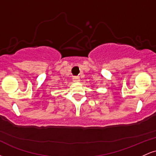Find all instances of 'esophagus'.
Segmentation results:
<instances>
[{
    "label": "esophagus",
    "instance_id": "esophagus-1",
    "mask_svg": "<svg viewBox=\"0 0 156 156\" xmlns=\"http://www.w3.org/2000/svg\"><path fill=\"white\" fill-rule=\"evenodd\" d=\"M73 80H74L75 82L79 81V77H78V76H73Z\"/></svg>",
    "mask_w": 156,
    "mask_h": 156
}]
</instances>
